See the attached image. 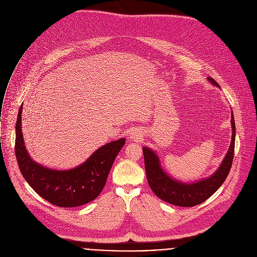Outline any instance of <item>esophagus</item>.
Returning a JSON list of instances; mask_svg holds the SVG:
<instances>
[{"label":"esophagus","instance_id":"1","mask_svg":"<svg viewBox=\"0 0 257 257\" xmlns=\"http://www.w3.org/2000/svg\"><path fill=\"white\" fill-rule=\"evenodd\" d=\"M138 137H139V136H138V133H137V132H135V131L131 134V139H132V140L138 139Z\"/></svg>","mask_w":257,"mask_h":257}]
</instances>
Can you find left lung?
Segmentation results:
<instances>
[{"instance_id":"left-lung-1","label":"left lung","mask_w":257,"mask_h":257,"mask_svg":"<svg viewBox=\"0 0 257 257\" xmlns=\"http://www.w3.org/2000/svg\"><path fill=\"white\" fill-rule=\"evenodd\" d=\"M208 80L216 87H219V84L213 78H208ZM231 124L232 141L221 165L214 174L195 182H182L168 175L161 166L157 153L148 147H144L143 153L146 175L148 183L154 193L162 200L178 207H194L211 197L224 183L232 166L236 136L233 111L231 115Z\"/></svg>"}]
</instances>
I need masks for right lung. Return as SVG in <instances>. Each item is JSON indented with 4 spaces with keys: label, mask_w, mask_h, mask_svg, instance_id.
Here are the masks:
<instances>
[{
    "label": "right lung",
    "mask_w": 257,
    "mask_h": 257,
    "mask_svg": "<svg viewBox=\"0 0 257 257\" xmlns=\"http://www.w3.org/2000/svg\"><path fill=\"white\" fill-rule=\"evenodd\" d=\"M21 116L22 105L16 121L15 153L21 174L33 190L61 208H75L95 199L103 189L125 139L121 138L100 147L75 168L55 170L40 165L29 156L24 145Z\"/></svg>",
    "instance_id": "1"
}]
</instances>
